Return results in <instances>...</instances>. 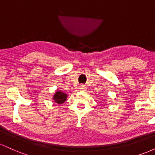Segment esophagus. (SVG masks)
<instances>
[{"label": "esophagus", "mask_w": 155, "mask_h": 155, "mask_svg": "<svg viewBox=\"0 0 155 155\" xmlns=\"http://www.w3.org/2000/svg\"><path fill=\"white\" fill-rule=\"evenodd\" d=\"M79 89L80 90H84L85 89H86V87H85V85H84V84H81L79 86Z\"/></svg>", "instance_id": "esophagus-1"}]
</instances>
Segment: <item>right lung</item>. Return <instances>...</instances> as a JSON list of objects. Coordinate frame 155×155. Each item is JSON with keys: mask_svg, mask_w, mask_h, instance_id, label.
<instances>
[{"mask_svg": "<svg viewBox=\"0 0 155 155\" xmlns=\"http://www.w3.org/2000/svg\"><path fill=\"white\" fill-rule=\"evenodd\" d=\"M66 98H67L66 94L63 93V92H60V91L57 92L56 93L54 94V97H53L54 102H56L57 104H63V103L65 101V100H66Z\"/></svg>", "mask_w": 155, "mask_h": 155, "instance_id": "obj_1", "label": "right lung"}]
</instances>
